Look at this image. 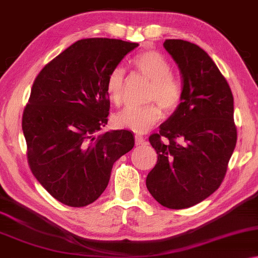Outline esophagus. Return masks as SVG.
<instances>
[{"label": "esophagus", "mask_w": 258, "mask_h": 258, "mask_svg": "<svg viewBox=\"0 0 258 258\" xmlns=\"http://www.w3.org/2000/svg\"><path fill=\"white\" fill-rule=\"evenodd\" d=\"M135 143H136V145L145 144V140H144V137L141 136V135H136V136H135Z\"/></svg>", "instance_id": "esophagus-1"}]
</instances>
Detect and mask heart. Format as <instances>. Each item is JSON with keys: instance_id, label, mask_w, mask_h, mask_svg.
I'll list each match as a JSON object with an SVG mask.
<instances>
[{"instance_id": "obj_1", "label": "heart", "mask_w": 258, "mask_h": 258, "mask_svg": "<svg viewBox=\"0 0 258 258\" xmlns=\"http://www.w3.org/2000/svg\"><path fill=\"white\" fill-rule=\"evenodd\" d=\"M132 64L138 73L152 81L149 100L156 101L158 105L125 107L114 116V123L118 128L143 134L160 121L162 113L159 105L166 113L177 109L183 98V88L179 79L172 75V66L160 51L143 50L133 58ZM105 89L110 101L115 105L120 104L123 98L124 70L120 67L110 70L107 75Z\"/></svg>"}]
</instances>
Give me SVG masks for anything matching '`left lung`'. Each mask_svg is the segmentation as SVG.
I'll list each match as a JSON object with an SVG mask.
<instances>
[{
	"label": "left lung",
	"instance_id": "8db88e82",
	"mask_svg": "<svg viewBox=\"0 0 258 258\" xmlns=\"http://www.w3.org/2000/svg\"><path fill=\"white\" fill-rule=\"evenodd\" d=\"M179 66L183 98L158 134L149 137L158 154L146 187L158 203L187 209L220 187L236 145L233 94L208 53L195 43L167 39Z\"/></svg>",
	"mask_w": 258,
	"mask_h": 258
}]
</instances>
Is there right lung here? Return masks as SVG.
<instances>
[{"label":"right lung","mask_w":258,"mask_h":258,"mask_svg":"<svg viewBox=\"0 0 258 258\" xmlns=\"http://www.w3.org/2000/svg\"><path fill=\"white\" fill-rule=\"evenodd\" d=\"M137 46L118 39H82L34 79L22 118L27 161L42 187L68 207L98 200L114 162L134 148L128 130L96 133L108 121L107 75Z\"/></svg>","instance_id":"obj_1"}]
</instances>
